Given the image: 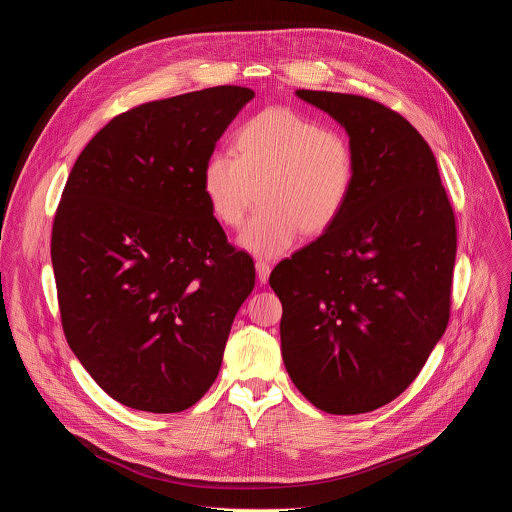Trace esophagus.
I'll use <instances>...</instances> for the list:
<instances>
[{"label": "esophagus", "mask_w": 512, "mask_h": 512, "mask_svg": "<svg viewBox=\"0 0 512 512\" xmlns=\"http://www.w3.org/2000/svg\"><path fill=\"white\" fill-rule=\"evenodd\" d=\"M255 271H257L259 283H267L269 273H271V265H269L267 261H257V263H255Z\"/></svg>", "instance_id": "1"}]
</instances>
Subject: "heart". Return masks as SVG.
I'll list each match as a JSON object with an SVG mask.
<instances>
[{"mask_svg":"<svg viewBox=\"0 0 512 512\" xmlns=\"http://www.w3.org/2000/svg\"><path fill=\"white\" fill-rule=\"evenodd\" d=\"M356 182L350 139L289 107H267L233 135V154L214 152L200 174L206 204L223 227H239V245L263 257L294 247L300 233L330 231Z\"/></svg>","mask_w":512,"mask_h":512,"instance_id":"1","label":"heart"}]
</instances>
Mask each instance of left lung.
<instances>
[{"label":"left lung","instance_id":"obj_1","mask_svg":"<svg viewBox=\"0 0 512 512\" xmlns=\"http://www.w3.org/2000/svg\"><path fill=\"white\" fill-rule=\"evenodd\" d=\"M296 95L338 121L356 182L338 223L281 261V356L318 409L358 415L399 397L450 320L456 218L433 152L389 107L358 95Z\"/></svg>","mask_w":512,"mask_h":512}]
</instances>
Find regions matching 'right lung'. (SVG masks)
<instances>
[{"label":"right lung","instance_id":"1","mask_svg":"<svg viewBox=\"0 0 512 512\" xmlns=\"http://www.w3.org/2000/svg\"><path fill=\"white\" fill-rule=\"evenodd\" d=\"M247 87L152 101L111 119L70 170L52 227L66 342L125 407L178 413L221 371L253 259L227 243L200 174Z\"/></svg>","mask_w":512,"mask_h":512}]
</instances>
